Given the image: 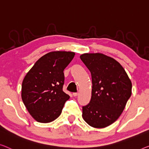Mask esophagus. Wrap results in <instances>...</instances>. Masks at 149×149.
Segmentation results:
<instances>
[{
  "mask_svg": "<svg viewBox=\"0 0 149 149\" xmlns=\"http://www.w3.org/2000/svg\"><path fill=\"white\" fill-rule=\"evenodd\" d=\"M77 95H78V93H77V92L73 93V96H77Z\"/></svg>",
  "mask_w": 149,
  "mask_h": 149,
  "instance_id": "esophagus-1",
  "label": "esophagus"
}]
</instances>
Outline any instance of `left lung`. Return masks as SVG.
I'll list each match as a JSON object with an SVG mask.
<instances>
[{
    "mask_svg": "<svg viewBox=\"0 0 149 149\" xmlns=\"http://www.w3.org/2000/svg\"><path fill=\"white\" fill-rule=\"evenodd\" d=\"M81 60L92 75V97L82 117L94 128H105L120 116L132 94V83L120 64L102 53H84Z\"/></svg>",
    "mask_w": 149,
    "mask_h": 149,
    "instance_id": "8db88e82",
    "label": "left lung"
}]
</instances>
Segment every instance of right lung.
I'll return each mask as SVG.
<instances>
[{
  "instance_id": "1",
  "label": "right lung",
  "mask_w": 149,
  "mask_h": 149,
  "mask_svg": "<svg viewBox=\"0 0 149 149\" xmlns=\"http://www.w3.org/2000/svg\"><path fill=\"white\" fill-rule=\"evenodd\" d=\"M75 53L52 52L39 59L25 75L21 97L35 120L48 123L61 114L70 96L63 91V70L74 57Z\"/></svg>"
}]
</instances>
